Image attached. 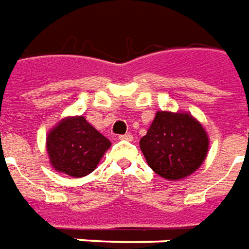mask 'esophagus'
Returning <instances> with one entry per match:
<instances>
[{
  "label": "esophagus",
  "instance_id": "esophagus-1",
  "mask_svg": "<svg viewBox=\"0 0 249 249\" xmlns=\"http://www.w3.org/2000/svg\"><path fill=\"white\" fill-rule=\"evenodd\" d=\"M119 139H122V141H133V135H131V134H124V135H119Z\"/></svg>",
  "mask_w": 249,
  "mask_h": 249
}]
</instances>
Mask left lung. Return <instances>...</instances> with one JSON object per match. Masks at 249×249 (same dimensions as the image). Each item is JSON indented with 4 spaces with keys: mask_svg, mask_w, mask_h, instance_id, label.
<instances>
[{
    "mask_svg": "<svg viewBox=\"0 0 249 249\" xmlns=\"http://www.w3.org/2000/svg\"><path fill=\"white\" fill-rule=\"evenodd\" d=\"M139 146L158 176L177 181L202 165L209 138L202 124L188 112L158 111Z\"/></svg>",
    "mask_w": 249,
    "mask_h": 249,
    "instance_id": "8db88e82",
    "label": "left lung"
}]
</instances>
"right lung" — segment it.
Wrapping results in <instances>:
<instances>
[{
	"instance_id": "1",
	"label": "right lung",
	"mask_w": 249,
	"mask_h": 249,
	"mask_svg": "<svg viewBox=\"0 0 249 249\" xmlns=\"http://www.w3.org/2000/svg\"><path fill=\"white\" fill-rule=\"evenodd\" d=\"M110 146V141L84 116L61 119L47 135L51 165L54 170L75 178L92 173Z\"/></svg>"
}]
</instances>
